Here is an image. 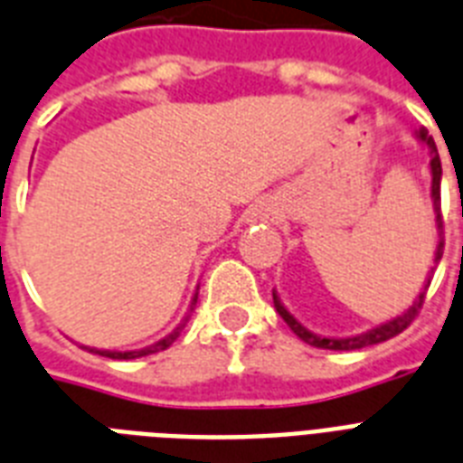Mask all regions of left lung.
<instances>
[{
    "label": "left lung",
    "instance_id": "obj_1",
    "mask_svg": "<svg viewBox=\"0 0 463 463\" xmlns=\"http://www.w3.org/2000/svg\"><path fill=\"white\" fill-rule=\"evenodd\" d=\"M419 137L426 142L428 146H430V154H433V159H430V171H433V206H435V213H438V216H435V223H438V235H439L438 251H435V264H438L439 259H442V250H445V238H442V235H445V221H442V209H439V178H442V164H439V154H438V146H435V140L430 137V135H428L426 128H423V130H419ZM428 285H430V278H428L426 288H423V292L419 295V299L411 304V309L404 311L402 317H397L394 321L383 323V326H378V328H373V330H368V333H362V335L342 337V340H333V337H318V335H314V333H309V330L304 328V326H299L290 311L285 309L283 304H280V299L276 297V292H273V304H276V311L280 314V317H283V321L290 326L292 333H295L299 340L307 342V345H311V347L362 349V347H371V345H378V342L390 340V337L400 335L402 330H407L409 326L414 323V318L419 317V311H420V307H423V302H426Z\"/></svg>",
    "mask_w": 463,
    "mask_h": 463
}]
</instances>
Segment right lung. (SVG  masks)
I'll use <instances>...</instances> for the list:
<instances>
[{
	"label": "right lung",
	"mask_w": 463,
	"mask_h": 463,
	"mask_svg": "<svg viewBox=\"0 0 463 463\" xmlns=\"http://www.w3.org/2000/svg\"><path fill=\"white\" fill-rule=\"evenodd\" d=\"M180 330H183V326L180 328H175L168 337H164L161 342H156V345H152V347H145V349H137V352H104V349H90V352H95V354L99 356H109V359H137V356H146V354H154V352H161V349H168L175 342V337L180 335Z\"/></svg>",
	"instance_id": "obj_1"
}]
</instances>
